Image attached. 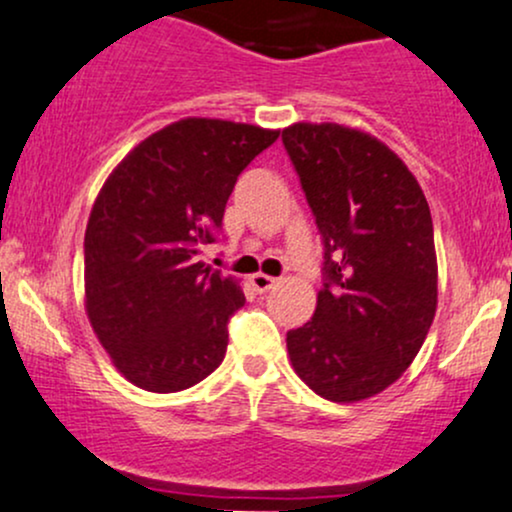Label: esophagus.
I'll list each match as a JSON object with an SVG mask.
<instances>
[{
    "label": "esophagus",
    "instance_id": "obj_1",
    "mask_svg": "<svg viewBox=\"0 0 512 512\" xmlns=\"http://www.w3.org/2000/svg\"><path fill=\"white\" fill-rule=\"evenodd\" d=\"M251 285H254V290L256 292H268V290H273L275 285H278V278H271V275H266V273H254L251 275Z\"/></svg>",
    "mask_w": 512,
    "mask_h": 512
}]
</instances>
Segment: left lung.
<instances>
[{
  "label": "left lung",
  "instance_id": "obj_1",
  "mask_svg": "<svg viewBox=\"0 0 512 512\" xmlns=\"http://www.w3.org/2000/svg\"><path fill=\"white\" fill-rule=\"evenodd\" d=\"M283 145L324 241V287L314 317L287 331L290 363L324 399H370L413 363L438 307L428 200L370 132L295 123Z\"/></svg>",
  "mask_w": 512,
  "mask_h": 512
}]
</instances>
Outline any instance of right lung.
<instances>
[{
    "label": "right lung",
    "mask_w": 512,
    "mask_h": 512,
    "mask_svg": "<svg viewBox=\"0 0 512 512\" xmlns=\"http://www.w3.org/2000/svg\"><path fill=\"white\" fill-rule=\"evenodd\" d=\"M280 130L183 118L142 140L108 176L84 234V307L125 380L171 394L215 372L237 278L198 261L229 195Z\"/></svg>",
    "instance_id": "obj_1"
}]
</instances>
